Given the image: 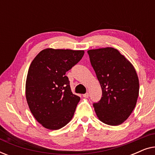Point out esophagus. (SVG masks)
Returning a JSON list of instances; mask_svg holds the SVG:
<instances>
[{
  "label": "esophagus",
  "instance_id": "1",
  "mask_svg": "<svg viewBox=\"0 0 155 155\" xmlns=\"http://www.w3.org/2000/svg\"><path fill=\"white\" fill-rule=\"evenodd\" d=\"M82 96H83V97H84V98H88L89 94H88V93H85V94H84L83 95H82Z\"/></svg>",
  "mask_w": 155,
  "mask_h": 155
}]
</instances>
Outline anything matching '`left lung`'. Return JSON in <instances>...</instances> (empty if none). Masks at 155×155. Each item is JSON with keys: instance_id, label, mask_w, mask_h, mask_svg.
I'll list each match as a JSON object with an SVG mask.
<instances>
[{"instance_id": "1", "label": "left lung", "mask_w": 155, "mask_h": 155, "mask_svg": "<svg viewBox=\"0 0 155 155\" xmlns=\"http://www.w3.org/2000/svg\"><path fill=\"white\" fill-rule=\"evenodd\" d=\"M87 53L102 90L100 101L93 104L95 113L101 122L118 126L136 105L140 87L136 71L114 48L91 49Z\"/></svg>"}]
</instances>
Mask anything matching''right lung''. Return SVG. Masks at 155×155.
<instances>
[{"label": "right lung", "instance_id": "right-lung-1", "mask_svg": "<svg viewBox=\"0 0 155 155\" xmlns=\"http://www.w3.org/2000/svg\"><path fill=\"white\" fill-rule=\"evenodd\" d=\"M84 54L83 50L46 48L31 63L26 99L34 117L45 128L58 130L73 118L80 98L71 92L65 73Z\"/></svg>", "mask_w": 155, "mask_h": 155}]
</instances>
